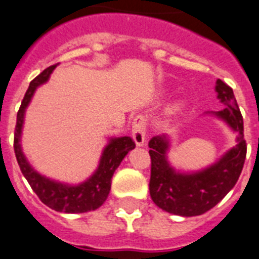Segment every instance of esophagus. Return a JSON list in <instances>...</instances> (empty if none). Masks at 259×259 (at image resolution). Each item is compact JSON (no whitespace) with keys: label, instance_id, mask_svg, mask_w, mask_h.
<instances>
[{"label":"esophagus","instance_id":"obj_1","mask_svg":"<svg viewBox=\"0 0 259 259\" xmlns=\"http://www.w3.org/2000/svg\"><path fill=\"white\" fill-rule=\"evenodd\" d=\"M133 139H134L137 147H143L145 143V125H147V119L143 115H137L133 120Z\"/></svg>","mask_w":259,"mask_h":259}]
</instances>
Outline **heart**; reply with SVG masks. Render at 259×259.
Here are the masks:
<instances>
[{
    "instance_id": "1",
    "label": "heart",
    "mask_w": 259,
    "mask_h": 259,
    "mask_svg": "<svg viewBox=\"0 0 259 259\" xmlns=\"http://www.w3.org/2000/svg\"><path fill=\"white\" fill-rule=\"evenodd\" d=\"M181 109H182V106H181L180 104H178V105H176V106L173 107V110H175V111H180Z\"/></svg>"
}]
</instances>
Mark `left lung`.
I'll use <instances>...</instances> for the list:
<instances>
[{
    "instance_id": "8db88e82",
    "label": "left lung",
    "mask_w": 259,
    "mask_h": 259,
    "mask_svg": "<svg viewBox=\"0 0 259 259\" xmlns=\"http://www.w3.org/2000/svg\"><path fill=\"white\" fill-rule=\"evenodd\" d=\"M215 91L225 107L211 111L237 133V145L228 150L218 162L197 172H180L169 164L167 152L169 139L165 135L149 140L150 168L149 192L153 202L169 214L197 217L209 211L237 183L247 155L243 116L238 107L232 87L218 79Z\"/></svg>"
}]
</instances>
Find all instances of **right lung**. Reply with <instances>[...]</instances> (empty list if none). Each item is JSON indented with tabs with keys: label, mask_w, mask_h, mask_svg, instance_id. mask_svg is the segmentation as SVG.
Here are the masks:
<instances>
[{
	"label": "right lung",
	"mask_w": 259,
	"mask_h": 259,
	"mask_svg": "<svg viewBox=\"0 0 259 259\" xmlns=\"http://www.w3.org/2000/svg\"><path fill=\"white\" fill-rule=\"evenodd\" d=\"M54 66L48 67L37 77H35L25 94L24 100L21 102L19 112H17L16 127H15L14 137V149L16 155L17 163L20 165L22 175L26 178L32 191L37 195L42 204L49 206L50 209L59 212L67 214H78V212H87L96 210L106 201L111 188V178L115 169L120 165L125 155L135 148V143L130 137L112 138L109 144L105 147L102 152L100 164L96 172L79 185L72 186L67 183L57 182L50 178L41 176L27 162L21 149V133L24 125L25 110L30 104L35 90L40 84L45 83L49 79L50 74L54 71Z\"/></svg>",
	"instance_id": "add662e5"
}]
</instances>
